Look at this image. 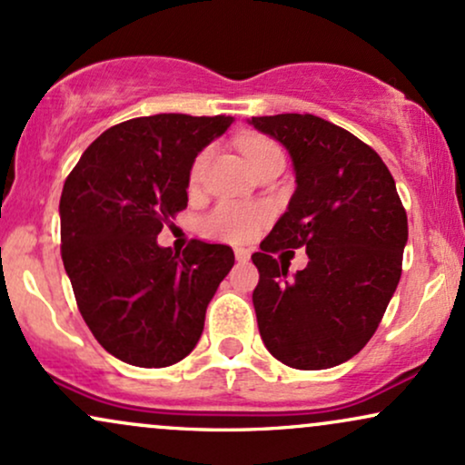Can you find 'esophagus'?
<instances>
[{
	"label": "esophagus",
	"instance_id": "esophagus-1",
	"mask_svg": "<svg viewBox=\"0 0 465 465\" xmlns=\"http://www.w3.org/2000/svg\"><path fill=\"white\" fill-rule=\"evenodd\" d=\"M233 255H236V260L238 262H249V258H251V253L247 249H233Z\"/></svg>",
	"mask_w": 465,
	"mask_h": 465
}]
</instances>
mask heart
I'll list each match as a JSON object with an SVG mask.
<instances>
[{
  "label": "heart",
  "mask_w": 465,
  "mask_h": 465,
  "mask_svg": "<svg viewBox=\"0 0 465 465\" xmlns=\"http://www.w3.org/2000/svg\"><path fill=\"white\" fill-rule=\"evenodd\" d=\"M240 148H242L244 159H247L251 170H255L258 165H262L269 159L282 157L280 146L275 142L266 140V137H242L240 140ZM207 153H203L196 157L194 165L190 170L192 183L201 179L203 168H205ZM264 210L262 207L253 205H242V203H221L210 216L205 218V229L210 236L229 240V242H244L255 233V229L260 227V223L264 221Z\"/></svg>",
  "instance_id": "1"
}]
</instances>
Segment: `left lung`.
<instances>
[{
    "label": "left lung",
    "mask_w": 465,
    "mask_h": 465,
    "mask_svg": "<svg viewBox=\"0 0 465 465\" xmlns=\"http://www.w3.org/2000/svg\"><path fill=\"white\" fill-rule=\"evenodd\" d=\"M249 124L286 148L297 183L262 251L251 255L260 336L288 367L328 370L376 332L402 275L407 212L387 165L350 131L311 114ZM282 246H306L307 269L288 278L270 255Z\"/></svg>",
    "instance_id": "8db88e82"
}]
</instances>
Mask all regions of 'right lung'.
<instances>
[{
	"instance_id": "right-lung-1",
	"label": "right lung",
	"mask_w": 465,
	"mask_h": 465,
	"mask_svg": "<svg viewBox=\"0 0 465 465\" xmlns=\"http://www.w3.org/2000/svg\"><path fill=\"white\" fill-rule=\"evenodd\" d=\"M232 115L159 114L111 126L63 185L61 253L78 311L103 348L135 367L190 354L207 303L233 266L227 244L159 247L163 223L188 207L190 170Z\"/></svg>"
}]
</instances>
